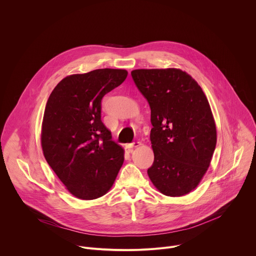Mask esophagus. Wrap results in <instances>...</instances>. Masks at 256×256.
<instances>
[{"mask_svg":"<svg viewBox=\"0 0 256 256\" xmlns=\"http://www.w3.org/2000/svg\"><path fill=\"white\" fill-rule=\"evenodd\" d=\"M138 146H140V142H132L126 144V148L128 149L130 152H132V149L138 147Z\"/></svg>","mask_w":256,"mask_h":256,"instance_id":"1","label":"esophagus"}]
</instances>
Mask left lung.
<instances>
[{
	"label": "left lung",
	"instance_id": "obj_1",
	"mask_svg": "<svg viewBox=\"0 0 256 256\" xmlns=\"http://www.w3.org/2000/svg\"><path fill=\"white\" fill-rule=\"evenodd\" d=\"M132 77L151 108L154 162L148 175L165 196L188 194L206 172L216 148L208 101L196 81L179 68L134 70Z\"/></svg>",
	"mask_w": 256,
	"mask_h": 256
}]
</instances>
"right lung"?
<instances>
[{
	"instance_id": "add662e5",
	"label": "right lung",
	"mask_w": 256,
	"mask_h": 256,
	"mask_svg": "<svg viewBox=\"0 0 256 256\" xmlns=\"http://www.w3.org/2000/svg\"><path fill=\"white\" fill-rule=\"evenodd\" d=\"M126 70L98 68L62 79L44 110L42 146L48 165L78 198L104 196L124 163V149L101 120L105 94L126 78Z\"/></svg>"
}]
</instances>
